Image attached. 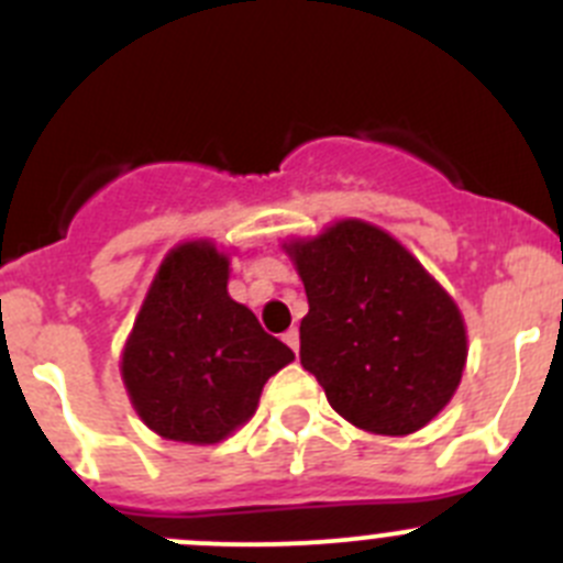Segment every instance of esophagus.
I'll list each match as a JSON object with an SVG mask.
<instances>
[{
    "label": "esophagus",
    "instance_id": "obj_1",
    "mask_svg": "<svg viewBox=\"0 0 563 563\" xmlns=\"http://www.w3.org/2000/svg\"><path fill=\"white\" fill-rule=\"evenodd\" d=\"M283 341H286V344L291 346L294 353H297V350H299V330L297 328L286 330V333H283Z\"/></svg>",
    "mask_w": 563,
    "mask_h": 563
}]
</instances>
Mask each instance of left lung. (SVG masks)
Here are the masks:
<instances>
[{"instance_id":"8db88e82","label":"left lung","mask_w":563,"mask_h":563,"mask_svg":"<svg viewBox=\"0 0 563 563\" xmlns=\"http://www.w3.org/2000/svg\"><path fill=\"white\" fill-rule=\"evenodd\" d=\"M286 250L308 297L299 364L333 411L369 433L424 428L464 372L466 330L453 299L406 246L358 219Z\"/></svg>"}]
</instances>
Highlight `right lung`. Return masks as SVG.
<instances>
[{"mask_svg":"<svg viewBox=\"0 0 563 563\" xmlns=\"http://www.w3.org/2000/svg\"><path fill=\"white\" fill-rule=\"evenodd\" d=\"M294 361L228 294V257L208 241L172 250L124 346L139 417L163 439L217 444L255 413L264 383Z\"/></svg>","mask_w":563,"mask_h":563,"instance_id":"right-lung-1","label":"right lung"}]
</instances>
